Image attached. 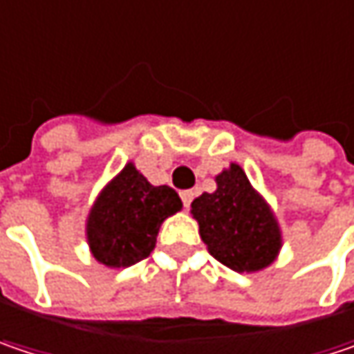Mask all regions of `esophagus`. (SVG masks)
<instances>
[{
    "label": "esophagus",
    "mask_w": 354,
    "mask_h": 354,
    "mask_svg": "<svg viewBox=\"0 0 354 354\" xmlns=\"http://www.w3.org/2000/svg\"><path fill=\"white\" fill-rule=\"evenodd\" d=\"M193 197H195V193L191 189H185V191H181V201H183V207L185 209H189V205H191V201H193Z\"/></svg>",
    "instance_id": "obj_1"
}]
</instances>
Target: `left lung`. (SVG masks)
Listing matches in <instances>:
<instances>
[{
    "label": "left lung",
    "mask_w": 354,
    "mask_h": 354,
    "mask_svg": "<svg viewBox=\"0 0 354 354\" xmlns=\"http://www.w3.org/2000/svg\"><path fill=\"white\" fill-rule=\"evenodd\" d=\"M217 189L191 203L201 240L217 262L236 272H258L270 266L282 245L278 221L243 169L232 163L215 177Z\"/></svg>",
    "instance_id": "left-lung-1"
}]
</instances>
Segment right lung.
<instances>
[{"label": "right lung", "instance_id": "obj_1", "mask_svg": "<svg viewBox=\"0 0 354 354\" xmlns=\"http://www.w3.org/2000/svg\"><path fill=\"white\" fill-rule=\"evenodd\" d=\"M181 199L167 185H151L129 163L98 195L86 223L92 256L109 268H127L145 260L159 227L181 209Z\"/></svg>", "mask_w": 354, "mask_h": 354}]
</instances>
